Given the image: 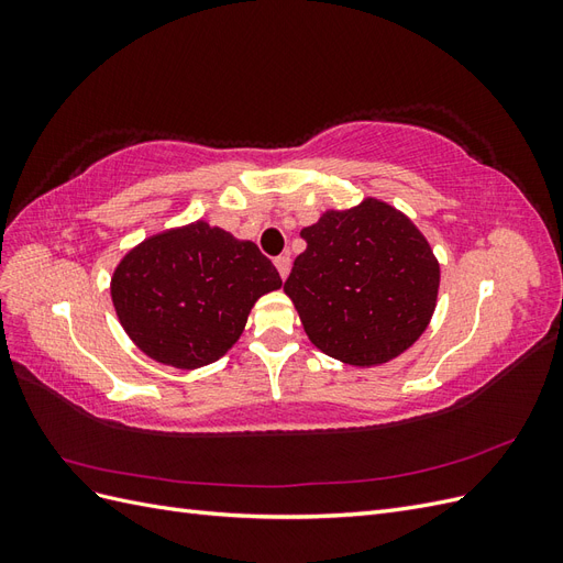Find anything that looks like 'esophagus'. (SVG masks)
I'll use <instances>...</instances> for the list:
<instances>
[{
  "label": "esophagus",
  "mask_w": 563,
  "mask_h": 563,
  "mask_svg": "<svg viewBox=\"0 0 563 563\" xmlns=\"http://www.w3.org/2000/svg\"><path fill=\"white\" fill-rule=\"evenodd\" d=\"M275 267L279 269V277L286 279V277H288V269H291V258H288L286 253H284V255H277V258H275Z\"/></svg>",
  "instance_id": "obj_1"
}]
</instances>
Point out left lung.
I'll list each match as a JSON object with an SVG mask.
<instances>
[{
    "label": "left lung",
    "instance_id": "left-lung-1",
    "mask_svg": "<svg viewBox=\"0 0 563 563\" xmlns=\"http://www.w3.org/2000/svg\"><path fill=\"white\" fill-rule=\"evenodd\" d=\"M300 236L308 249L294 261L284 291L323 354L376 366L428 329L439 263L404 213L364 199L347 211H327Z\"/></svg>",
    "mask_w": 563,
    "mask_h": 563
}]
</instances>
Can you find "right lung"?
<instances>
[{
	"mask_svg": "<svg viewBox=\"0 0 563 563\" xmlns=\"http://www.w3.org/2000/svg\"><path fill=\"white\" fill-rule=\"evenodd\" d=\"M279 286L258 246L197 220L129 251L110 291L124 331L147 356L199 368L240 340L253 302Z\"/></svg>",
	"mask_w": 563,
	"mask_h": 563,
	"instance_id": "1",
	"label": "right lung"
}]
</instances>
